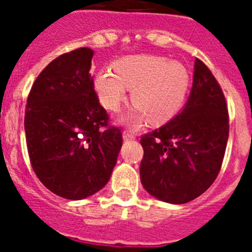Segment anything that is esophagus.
Wrapping results in <instances>:
<instances>
[{"instance_id": "1", "label": "esophagus", "mask_w": 252, "mask_h": 252, "mask_svg": "<svg viewBox=\"0 0 252 252\" xmlns=\"http://www.w3.org/2000/svg\"><path fill=\"white\" fill-rule=\"evenodd\" d=\"M122 137H124V140H133L135 139V135H133L131 131H124V133H122Z\"/></svg>"}]
</instances>
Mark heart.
<instances>
[{"label": "heart", "mask_w": 252, "mask_h": 252, "mask_svg": "<svg viewBox=\"0 0 252 252\" xmlns=\"http://www.w3.org/2000/svg\"><path fill=\"white\" fill-rule=\"evenodd\" d=\"M98 73L94 90L107 110L119 111L131 90L133 107L121 117L122 124L140 126L150 119L154 124L170 120L182 108L189 90V73L179 62L157 55H131Z\"/></svg>", "instance_id": "b5f03b06"}]
</instances>
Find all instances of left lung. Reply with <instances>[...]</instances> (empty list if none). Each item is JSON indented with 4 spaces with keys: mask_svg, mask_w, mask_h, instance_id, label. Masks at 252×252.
Instances as JSON below:
<instances>
[{
    "mask_svg": "<svg viewBox=\"0 0 252 252\" xmlns=\"http://www.w3.org/2000/svg\"><path fill=\"white\" fill-rule=\"evenodd\" d=\"M228 130L221 87L206 64L195 59L193 86L183 110L141 137L140 178L146 192L173 204L203 194L221 170Z\"/></svg>",
    "mask_w": 252,
    "mask_h": 252,
    "instance_id": "8db88e82",
    "label": "left lung"
}]
</instances>
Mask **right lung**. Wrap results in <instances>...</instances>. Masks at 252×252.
<instances>
[{
  "instance_id": "right-lung-1",
  "label": "right lung",
  "mask_w": 252,
  "mask_h": 252,
  "mask_svg": "<svg viewBox=\"0 0 252 252\" xmlns=\"http://www.w3.org/2000/svg\"><path fill=\"white\" fill-rule=\"evenodd\" d=\"M92 58L93 50L81 48L49 63L32 84L25 111L35 174L50 192L73 201L108 183L122 146L121 131L107 127L108 115L94 92Z\"/></svg>"
}]
</instances>
